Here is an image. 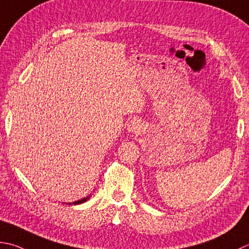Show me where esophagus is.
<instances>
[{
  "mask_svg": "<svg viewBox=\"0 0 249 249\" xmlns=\"http://www.w3.org/2000/svg\"><path fill=\"white\" fill-rule=\"evenodd\" d=\"M142 129V124L139 120H133L130 121L128 125H127V130L128 133H133V134H137L139 131Z\"/></svg>",
  "mask_w": 249,
  "mask_h": 249,
  "instance_id": "obj_1",
  "label": "esophagus"
}]
</instances>
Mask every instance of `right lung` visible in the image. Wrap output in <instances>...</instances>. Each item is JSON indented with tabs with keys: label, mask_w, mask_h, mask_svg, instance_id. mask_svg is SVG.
Returning <instances> with one entry per match:
<instances>
[{
	"label": "right lung",
	"mask_w": 249,
	"mask_h": 249,
	"mask_svg": "<svg viewBox=\"0 0 249 249\" xmlns=\"http://www.w3.org/2000/svg\"><path fill=\"white\" fill-rule=\"evenodd\" d=\"M90 196H91V194H89V196H87L86 197H83V198L79 199V201H75V202H72V203H66V204H68V205H77V204L85 203V202L87 201V199H89Z\"/></svg>",
	"instance_id": "right-lung-1"
}]
</instances>
